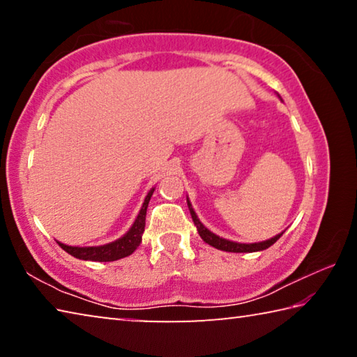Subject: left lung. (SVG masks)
Segmentation results:
<instances>
[{
    "label": "left lung",
    "mask_w": 357,
    "mask_h": 357,
    "mask_svg": "<svg viewBox=\"0 0 357 357\" xmlns=\"http://www.w3.org/2000/svg\"><path fill=\"white\" fill-rule=\"evenodd\" d=\"M187 206H189V211H190V215H192V220L193 223H195V227L198 229V234H200L202 239L204 241V243L213 245L214 249H219V250H223V252H234V253H252V252H259V250H266L268 247L273 245L277 239H279L283 233L277 234V236L271 238V239H266V241H261V243H252V244H243V243H234V241H228L225 238H220L217 236V234H214L213 231H209V229L203 225V223L200 222V219H198V215L195 214V211H193L192 208V203L189 198H187Z\"/></svg>",
    "instance_id": "left-lung-1"
}]
</instances>
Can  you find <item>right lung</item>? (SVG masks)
<instances>
[{"mask_svg":"<svg viewBox=\"0 0 357 357\" xmlns=\"http://www.w3.org/2000/svg\"><path fill=\"white\" fill-rule=\"evenodd\" d=\"M153 192H154V187L148 192L140 213H138L135 222L132 223L129 231L126 233L124 236L113 241V243H108L104 245H93V247L66 245L58 241L59 247L68 252L69 255L75 257L78 259H84V261H116V259L129 257L130 253L135 252L137 247L142 243V236L144 231V220H146V209H148V203L151 200V197H153Z\"/></svg>","mask_w":357,"mask_h":357,"instance_id":"right-lung-1","label":"right lung"}]
</instances>
